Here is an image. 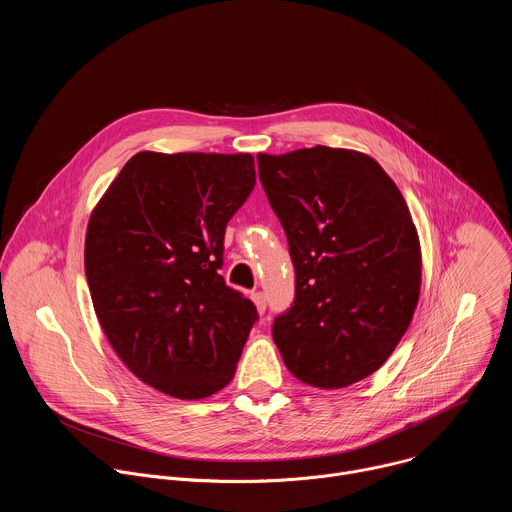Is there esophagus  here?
Segmentation results:
<instances>
[{
    "mask_svg": "<svg viewBox=\"0 0 512 512\" xmlns=\"http://www.w3.org/2000/svg\"><path fill=\"white\" fill-rule=\"evenodd\" d=\"M251 300H253V304H255L257 312H259V314H263V312H265V308H267V300H265V296H263V291H253V294H251Z\"/></svg>",
    "mask_w": 512,
    "mask_h": 512,
    "instance_id": "34e87169",
    "label": "esophagus"
}]
</instances>
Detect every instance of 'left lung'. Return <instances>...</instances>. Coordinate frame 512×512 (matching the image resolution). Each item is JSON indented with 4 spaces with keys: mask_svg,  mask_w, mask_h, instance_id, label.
Instances as JSON below:
<instances>
[{
    "mask_svg": "<svg viewBox=\"0 0 512 512\" xmlns=\"http://www.w3.org/2000/svg\"><path fill=\"white\" fill-rule=\"evenodd\" d=\"M257 164L296 267L294 306L273 322L287 371L318 389L367 379L419 302L421 247L403 194L354 150L316 145Z\"/></svg>",
    "mask_w": 512,
    "mask_h": 512,
    "instance_id": "8db88e82",
    "label": "left lung"
}]
</instances>
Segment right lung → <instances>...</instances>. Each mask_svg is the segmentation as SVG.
I'll list each match as a JSON object with an SVG mask.
<instances>
[{"mask_svg":"<svg viewBox=\"0 0 512 512\" xmlns=\"http://www.w3.org/2000/svg\"><path fill=\"white\" fill-rule=\"evenodd\" d=\"M255 186L251 154H135L91 212L85 273L125 367L184 401L235 375L257 310L223 275L231 216Z\"/></svg>","mask_w":512,"mask_h":512,"instance_id":"1","label":"right lung"}]
</instances>
